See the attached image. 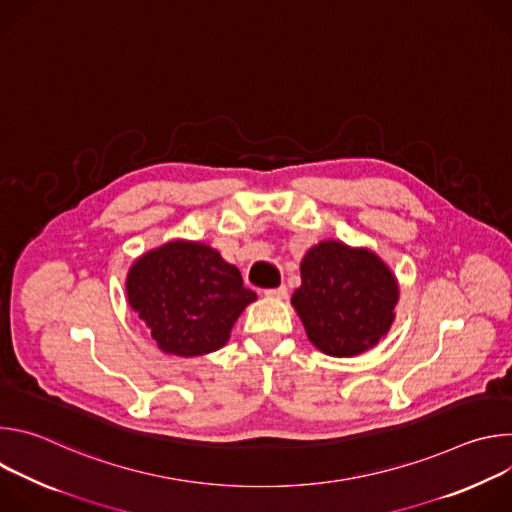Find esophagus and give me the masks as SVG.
Returning <instances> with one entry per match:
<instances>
[{
	"label": "esophagus",
	"mask_w": 512,
	"mask_h": 512,
	"mask_svg": "<svg viewBox=\"0 0 512 512\" xmlns=\"http://www.w3.org/2000/svg\"><path fill=\"white\" fill-rule=\"evenodd\" d=\"M265 296L267 298H275V300H281L287 296V287L281 283L277 287H271V289H265Z\"/></svg>",
	"instance_id": "1"
}]
</instances>
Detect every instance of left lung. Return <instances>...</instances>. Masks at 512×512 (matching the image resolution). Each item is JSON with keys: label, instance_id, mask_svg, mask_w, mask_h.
Instances as JSON below:
<instances>
[{"label": "left lung", "instance_id": "obj_1", "mask_svg": "<svg viewBox=\"0 0 512 512\" xmlns=\"http://www.w3.org/2000/svg\"><path fill=\"white\" fill-rule=\"evenodd\" d=\"M300 271L302 285L291 304L316 348L354 356L389 332L399 287L375 253L326 241L304 255Z\"/></svg>", "mask_w": 512, "mask_h": 512}]
</instances>
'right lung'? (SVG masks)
<instances>
[{"label":"right lung","instance_id":"1","mask_svg":"<svg viewBox=\"0 0 512 512\" xmlns=\"http://www.w3.org/2000/svg\"><path fill=\"white\" fill-rule=\"evenodd\" d=\"M127 298L164 352L198 356L227 344L233 324L257 294L218 251L172 241L133 263Z\"/></svg>","mask_w":512,"mask_h":512}]
</instances>
